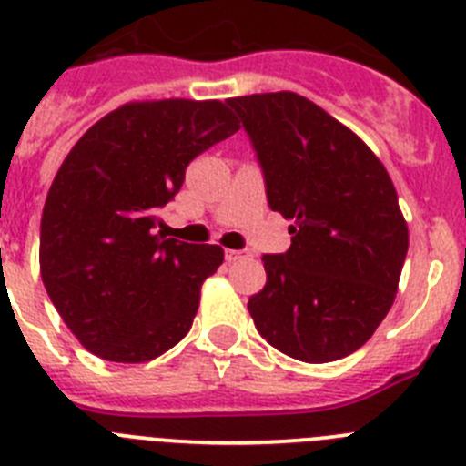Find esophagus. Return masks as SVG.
I'll return each instance as SVG.
<instances>
[{
	"label": "esophagus",
	"instance_id": "34e87169",
	"mask_svg": "<svg viewBox=\"0 0 466 466\" xmlns=\"http://www.w3.org/2000/svg\"><path fill=\"white\" fill-rule=\"evenodd\" d=\"M250 257V250H225V259L228 261H238Z\"/></svg>",
	"mask_w": 466,
	"mask_h": 466
}]
</instances>
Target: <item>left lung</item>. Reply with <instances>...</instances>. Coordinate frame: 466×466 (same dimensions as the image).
I'll list each match as a JSON object with an SVG mask.
<instances>
[{
    "label": "left lung",
    "mask_w": 466,
    "mask_h": 466,
    "mask_svg": "<svg viewBox=\"0 0 466 466\" xmlns=\"http://www.w3.org/2000/svg\"><path fill=\"white\" fill-rule=\"evenodd\" d=\"M264 168L270 209L291 248L264 255L248 300L279 353L323 364L355 353L394 305L408 223L390 173L355 132L291 90L229 97Z\"/></svg>",
    "instance_id": "8db88e82"
}]
</instances>
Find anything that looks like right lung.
<instances>
[{"label": "right lung", "instance_id": "1", "mask_svg": "<svg viewBox=\"0 0 466 466\" xmlns=\"http://www.w3.org/2000/svg\"><path fill=\"white\" fill-rule=\"evenodd\" d=\"M238 132L218 99L127 102L93 125L58 168L40 220V275L97 358L141 364L182 341L220 246L155 232L187 166Z\"/></svg>", "mask_w": 466, "mask_h": 466}]
</instances>
